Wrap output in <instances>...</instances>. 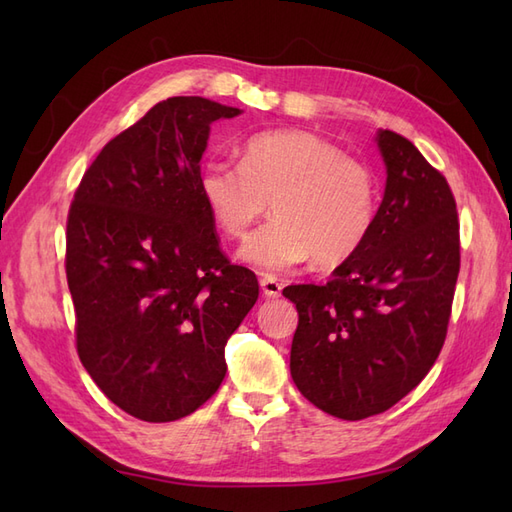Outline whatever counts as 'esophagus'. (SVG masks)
<instances>
[{"instance_id": "esophagus-1", "label": "esophagus", "mask_w": 512, "mask_h": 512, "mask_svg": "<svg viewBox=\"0 0 512 512\" xmlns=\"http://www.w3.org/2000/svg\"><path fill=\"white\" fill-rule=\"evenodd\" d=\"M260 288H262V294H265V297H269V299H277L280 297V292H282V284L275 280V277H260Z\"/></svg>"}]
</instances>
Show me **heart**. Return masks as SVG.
<instances>
[{"mask_svg":"<svg viewBox=\"0 0 512 512\" xmlns=\"http://www.w3.org/2000/svg\"><path fill=\"white\" fill-rule=\"evenodd\" d=\"M198 190L215 226L232 239H243L271 200L275 218L239 252L262 273L314 258L324 269L344 265L369 239L380 207L374 170L305 130L250 136L239 164L215 158L203 166Z\"/></svg>","mask_w":512,"mask_h":512,"instance_id":"b5f03b06","label":"heart"}]
</instances>
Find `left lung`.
I'll return each mask as SVG.
<instances>
[{
    "mask_svg": "<svg viewBox=\"0 0 512 512\" xmlns=\"http://www.w3.org/2000/svg\"><path fill=\"white\" fill-rule=\"evenodd\" d=\"M386 188L365 245L324 286L284 288L299 312L290 374L344 421L393 408L444 346L459 275L457 203L406 136L378 132Z\"/></svg>",
    "mask_w": 512,
    "mask_h": 512,
    "instance_id": "1",
    "label": "left lung"
}]
</instances>
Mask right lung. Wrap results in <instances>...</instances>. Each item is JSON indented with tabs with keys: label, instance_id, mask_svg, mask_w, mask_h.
<instances>
[{
	"label": "right lung",
	"instance_id": "1",
	"mask_svg": "<svg viewBox=\"0 0 512 512\" xmlns=\"http://www.w3.org/2000/svg\"><path fill=\"white\" fill-rule=\"evenodd\" d=\"M239 113L198 96L151 106L102 147L68 211L76 352L100 391L147 423L188 416L220 389L228 337L258 299L198 190L209 126Z\"/></svg>",
	"mask_w": 512,
	"mask_h": 512
}]
</instances>
